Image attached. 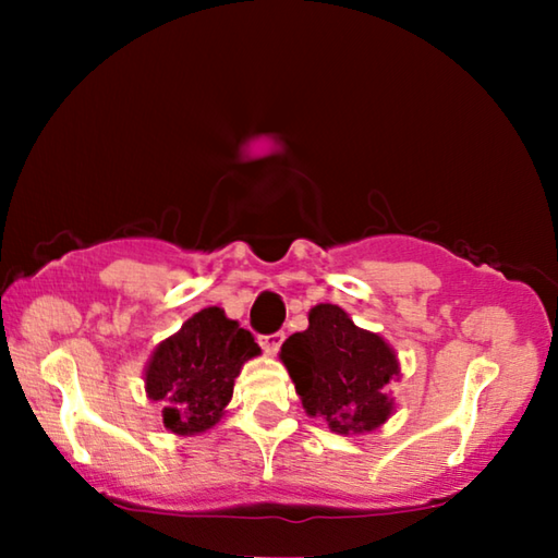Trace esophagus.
I'll list each match as a JSON object with an SVG mask.
<instances>
[{
	"instance_id": "esophagus-1",
	"label": "esophagus",
	"mask_w": 558,
	"mask_h": 558,
	"mask_svg": "<svg viewBox=\"0 0 558 558\" xmlns=\"http://www.w3.org/2000/svg\"><path fill=\"white\" fill-rule=\"evenodd\" d=\"M282 339H286V335H282V332H272V335L258 337V342H260L263 349H266L268 354H276L278 349H280V344H282Z\"/></svg>"
}]
</instances>
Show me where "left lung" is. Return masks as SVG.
Segmentation results:
<instances>
[{"label": "left lung", "mask_w": 558, "mask_h": 558, "mask_svg": "<svg viewBox=\"0 0 558 558\" xmlns=\"http://www.w3.org/2000/svg\"><path fill=\"white\" fill-rule=\"evenodd\" d=\"M307 323L305 332L280 347L302 409L325 418L337 436H364L384 426L396 411L389 384L401 379L393 347L329 302L310 310Z\"/></svg>", "instance_id": "obj_1"}]
</instances>
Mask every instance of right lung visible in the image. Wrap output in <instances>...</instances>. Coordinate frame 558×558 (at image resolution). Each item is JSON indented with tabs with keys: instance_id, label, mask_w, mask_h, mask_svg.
I'll list each match as a JSON object with an SVG mask.
<instances>
[{
	"instance_id": "1",
	"label": "right lung",
	"mask_w": 558,
	"mask_h": 558,
	"mask_svg": "<svg viewBox=\"0 0 558 558\" xmlns=\"http://www.w3.org/2000/svg\"><path fill=\"white\" fill-rule=\"evenodd\" d=\"M258 354L248 329L221 307H204L155 347L143 374L145 393L162 409L167 430L199 436L221 421L235 376Z\"/></svg>"
}]
</instances>
